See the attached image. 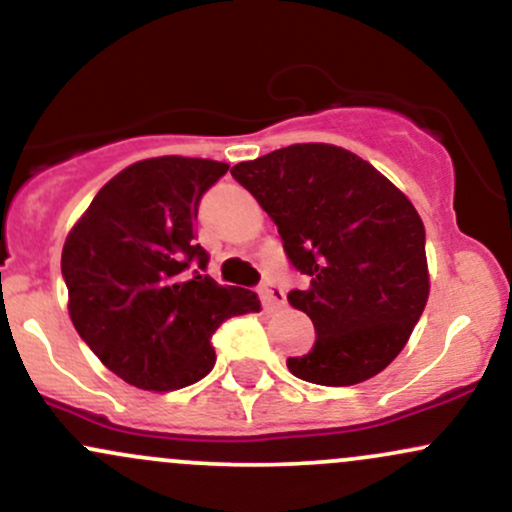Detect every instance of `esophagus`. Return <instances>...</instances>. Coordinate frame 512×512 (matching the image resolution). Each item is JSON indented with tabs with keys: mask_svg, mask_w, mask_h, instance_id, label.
<instances>
[{
	"mask_svg": "<svg viewBox=\"0 0 512 512\" xmlns=\"http://www.w3.org/2000/svg\"><path fill=\"white\" fill-rule=\"evenodd\" d=\"M260 294H262V301H265L267 309H277V306L284 304V289L279 287L277 282H265L260 287Z\"/></svg>",
	"mask_w": 512,
	"mask_h": 512,
	"instance_id": "1",
	"label": "esophagus"
}]
</instances>
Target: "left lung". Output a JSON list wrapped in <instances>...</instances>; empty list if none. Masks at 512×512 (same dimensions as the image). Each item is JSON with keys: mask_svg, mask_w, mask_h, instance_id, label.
<instances>
[{"mask_svg": "<svg viewBox=\"0 0 512 512\" xmlns=\"http://www.w3.org/2000/svg\"><path fill=\"white\" fill-rule=\"evenodd\" d=\"M282 235L309 282L289 304L316 328L287 360L306 383H363L400 355L429 297L424 225L410 198L353 152L292 144L230 169Z\"/></svg>", "mask_w": 512, "mask_h": 512, "instance_id": "left-lung-1", "label": "left lung"}]
</instances>
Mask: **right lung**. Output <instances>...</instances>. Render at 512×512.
Instances as JSON below:
<instances>
[{
    "label": "right lung",
    "instance_id": "obj_1",
    "mask_svg": "<svg viewBox=\"0 0 512 512\" xmlns=\"http://www.w3.org/2000/svg\"><path fill=\"white\" fill-rule=\"evenodd\" d=\"M228 164L157 157L107 181L68 233L61 272L68 311L107 370L139 390L198 383L215 365L211 336L260 299L208 277L198 203Z\"/></svg>",
    "mask_w": 512,
    "mask_h": 512
}]
</instances>
